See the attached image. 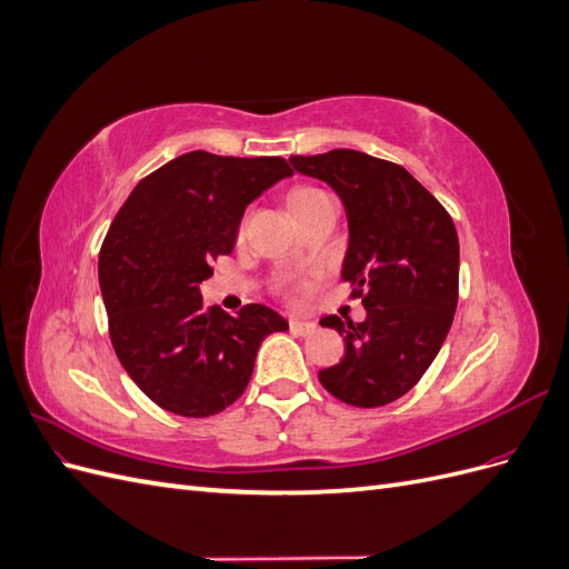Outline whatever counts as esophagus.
Instances as JSON below:
<instances>
[{
    "instance_id": "1",
    "label": "esophagus",
    "mask_w": 569,
    "mask_h": 569,
    "mask_svg": "<svg viewBox=\"0 0 569 569\" xmlns=\"http://www.w3.org/2000/svg\"><path fill=\"white\" fill-rule=\"evenodd\" d=\"M289 330L295 332V335H299V337H308V335H313V332L318 330V325H316V322H311V320L291 318V320H289Z\"/></svg>"
}]
</instances>
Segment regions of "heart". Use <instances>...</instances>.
<instances>
[{
	"label": "heart",
	"instance_id": "heart-1",
	"mask_svg": "<svg viewBox=\"0 0 569 569\" xmlns=\"http://www.w3.org/2000/svg\"><path fill=\"white\" fill-rule=\"evenodd\" d=\"M327 199V194L322 192V189H316V187H295L291 192L287 194V206L291 216H295L299 222L311 213L316 206Z\"/></svg>",
	"mask_w": 569,
	"mask_h": 569
}]
</instances>
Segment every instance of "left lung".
Wrapping results in <instances>:
<instances>
[{
    "instance_id": "1",
    "label": "left lung",
    "mask_w": 569,
    "mask_h": 569,
    "mask_svg": "<svg viewBox=\"0 0 569 569\" xmlns=\"http://www.w3.org/2000/svg\"><path fill=\"white\" fill-rule=\"evenodd\" d=\"M289 163L341 199L349 220L341 280L368 311L358 325L320 320L347 343L341 363L320 370V385L349 406H387L418 385L451 330L460 266L453 220L403 166L363 151L335 149Z\"/></svg>"
}]
</instances>
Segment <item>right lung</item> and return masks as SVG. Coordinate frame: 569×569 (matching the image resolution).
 <instances>
[{
    "label": "right lung",
    "mask_w": 569,
    "mask_h": 569,
    "mask_svg": "<svg viewBox=\"0 0 569 569\" xmlns=\"http://www.w3.org/2000/svg\"><path fill=\"white\" fill-rule=\"evenodd\" d=\"M291 176L280 157L189 151L137 182L99 251V287L120 366L149 399L209 418L244 393L261 341L289 322L261 303L206 308L199 284L234 249L247 206Z\"/></svg>",
    "instance_id": "add662e5"
}]
</instances>
